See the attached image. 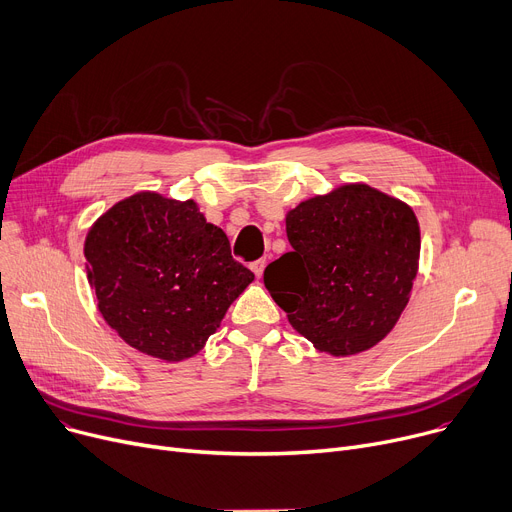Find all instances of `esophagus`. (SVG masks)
Instances as JSON below:
<instances>
[{"mask_svg": "<svg viewBox=\"0 0 512 512\" xmlns=\"http://www.w3.org/2000/svg\"><path fill=\"white\" fill-rule=\"evenodd\" d=\"M264 266H266V260H264V258H260V260H256V262H252V264H250L252 273H254L256 277H262V273H264Z\"/></svg>", "mask_w": 512, "mask_h": 512, "instance_id": "34e87169", "label": "esophagus"}]
</instances>
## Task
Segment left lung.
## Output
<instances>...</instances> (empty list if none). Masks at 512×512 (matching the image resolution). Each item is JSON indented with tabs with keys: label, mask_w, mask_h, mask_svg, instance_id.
Listing matches in <instances>:
<instances>
[{
	"label": "left lung",
	"mask_w": 512,
	"mask_h": 512,
	"mask_svg": "<svg viewBox=\"0 0 512 512\" xmlns=\"http://www.w3.org/2000/svg\"><path fill=\"white\" fill-rule=\"evenodd\" d=\"M285 225L293 252L264 268V285L289 324L335 357L380 343L417 277L422 237L411 206L345 184L299 202Z\"/></svg>",
	"instance_id": "left-lung-1"
}]
</instances>
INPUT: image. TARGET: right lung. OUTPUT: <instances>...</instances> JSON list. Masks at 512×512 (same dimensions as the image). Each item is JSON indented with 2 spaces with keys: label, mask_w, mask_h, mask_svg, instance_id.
I'll list each match as a JSON object with an SVG mask.
<instances>
[{
  "label": "right lung",
  "mask_w": 512,
  "mask_h": 512,
  "mask_svg": "<svg viewBox=\"0 0 512 512\" xmlns=\"http://www.w3.org/2000/svg\"><path fill=\"white\" fill-rule=\"evenodd\" d=\"M84 256L105 322L130 347L165 362L196 355L254 281L194 200L157 192L113 204L90 227Z\"/></svg>",
  "instance_id": "obj_1"
}]
</instances>
